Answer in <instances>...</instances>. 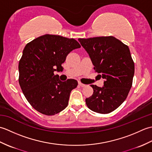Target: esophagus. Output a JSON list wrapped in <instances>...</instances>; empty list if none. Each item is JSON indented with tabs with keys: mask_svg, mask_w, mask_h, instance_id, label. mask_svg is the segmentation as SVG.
<instances>
[{
	"mask_svg": "<svg viewBox=\"0 0 152 152\" xmlns=\"http://www.w3.org/2000/svg\"><path fill=\"white\" fill-rule=\"evenodd\" d=\"M79 85H80V86H81V87H82V88H84V87L86 86V84H83V83H81V82H79Z\"/></svg>",
	"mask_w": 152,
	"mask_h": 152,
	"instance_id": "1",
	"label": "esophagus"
}]
</instances>
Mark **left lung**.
<instances>
[{"label":"left lung","mask_w":152,"mask_h":152,"mask_svg":"<svg viewBox=\"0 0 152 152\" xmlns=\"http://www.w3.org/2000/svg\"><path fill=\"white\" fill-rule=\"evenodd\" d=\"M89 54L94 70L104 79L102 88L91 85L93 95L86 99L88 107L99 114H108L127 98L133 83L134 64L129 48L114 37L79 38Z\"/></svg>","instance_id":"left-lung-1"}]
</instances>
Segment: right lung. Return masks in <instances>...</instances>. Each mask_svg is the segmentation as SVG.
<instances>
[{"instance_id":"1","label":"right lung","mask_w":152,"mask_h":152,"mask_svg":"<svg viewBox=\"0 0 152 152\" xmlns=\"http://www.w3.org/2000/svg\"><path fill=\"white\" fill-rule=\"evenodd\" d=\"M81 47L74 38L45 34L25 46L19 62V83L31 105L47 115L65 108L70 92L78 86L76 80L62 82L54 72L63 70L62 63L71 51Z\"/></svg>"}]
</instances>
